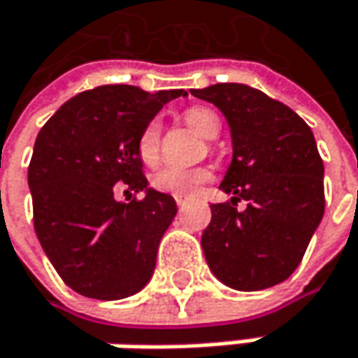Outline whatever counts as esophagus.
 I'll return each mask as SVG.
<instances>
[{
  "label": "esophagus",
  "mask_w": 358,
  "mask_h": 358,
  "mask_svg": "<svg viewBox=\"0 0 358 358\" xmlns=\"http://www.w3.org/2000/svg\"><path fill=\"white\" fill-rule=\"evenodd\" d=\"M175 201H177V206H183V203H185V198H183V196H175Z\"/></svg>",
  "instance_id": "esophagus-1"
}]
</instances>
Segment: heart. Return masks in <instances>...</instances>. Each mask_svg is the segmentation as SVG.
Instances as JSON below:
<instances>
[{"label": "heart", "mask_w": 358, "mask_h": 358, "mask_svg": "<svg viewBox=\"0 0 358 358\" xmlns=\"http://www.w3.org/2000/svg\"><path fill=\"white\" fill-rule=\"evenodd\" d=\"M183 121L200 131L206 138H214L220 131L218 115L208 107H189L183 111ZM138 152L146 164H155L160 157V125L158 121H150L138 140ZM212 179V171L208 166H162L152 175V187L160 194L171 196H192L203 183Z\"/></svg>", "instance_id": "heart-1"}]
</instances>
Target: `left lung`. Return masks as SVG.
Returning <instances> with one entry per match:
<instances>
[{"instance_id": "left-lung-1", "label": "left lung", "mask_w": 358, "mask_h": 358, "mask_svg": "<svg viewBox=\"0 0 358 358\" xmlns=\"http://www.w3.org/2000/svg\"><path fill=\"white\" fill-rule=\"evenodd\" d=\"M229 121L233 160L212 203L201 249L214 276L237 291L287 280L301 264L324 216V162L311 127L280 101L245 84L189 90ZM245 199L243 213L236 201Z\"/></svg>"}]
</instances>
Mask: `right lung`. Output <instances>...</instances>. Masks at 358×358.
I'll use <instances>...</instances> for the list:
<instances>
[{
  "mask_svg": "<svg viewBox=\"0 0 358 358\" xmlns=\"http://www.w3.org/2000/svg\"><path fill=\"white\" fill-rule=\"evenodd\" d=\"M181 94L99 86L64 103L38 131L28 164L34 233L76 292L115 301L148 285L177 203L148 187L138 140L162 105ZM121 187L147 196L121 204L114 200Z\"/></svg>",
  "mask_w": 358,
  "mask_h": 358,
  "instance_id": "add662e5",
  "label": "right lung"
}]
</instances>
